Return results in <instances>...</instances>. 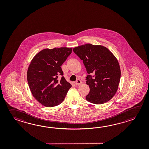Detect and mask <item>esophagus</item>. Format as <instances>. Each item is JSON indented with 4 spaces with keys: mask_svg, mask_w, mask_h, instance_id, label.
Listing matches in <instances>:
<instances>
[{
    "mask_svg": "<svg viewBox=\"0 0 149 149\" xmlns=\"http://www.w3.org/2000/svg\"><path fill=\"white\" fill-rule=\"evenodd\" d=\"M74 84H75V85H76L79 86L80 85L82 84V82H81V81L80 80L78 79L76 81L74 82Z\"/></svg>",
    "mask_w": 149,
    "mask_h": 149,
    "instance_id": "34e87169",
    "label": "esophagus"
}]
</instances>
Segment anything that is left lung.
Instances as JSON below:
<instances>
[{
  "label": "left lung",
  "mask_w": 149,
  "mask_h": 149,
  "mask_svg": "<svg viewBox=\"0 0 149 149\" xmlns=\"http://www.w3.org/2000/svg\"><path fill=\"white\" fill-rule=\"evenodd\" d=\"M73 51L83 61L89 74L86 81L90 88L87 101L95 104L110 101L117 91L120 80V68L116 57L101 45L86 44L74 48Z\"/></svg>",
  "instance_id": "left-lung-1"
}]
</instances>
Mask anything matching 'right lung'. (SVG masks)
<instances>
[{"instance_id":"1","label":"right lung","mask_w":149,"mask_h":149,"mask_svg":"<svg viewBox=\"0 0 149 149\" xmlns=\"http://www.w3.org/2000/svg\"><path fill=\"white\" fill-rule=\"evenodd\" d=\"M72 48H46L32 58L27 71V80L32 94L41 104L55 107L63 101L71 85L63 76L61 66Z\"/></svg>"}]
</instances>
